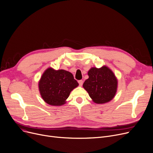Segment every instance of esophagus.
Masks as SVG:
<instances>
[{
	"mask_svg": "<svg viewBox=\"0 0 153 153\" xmlns=\"http://www.w3.org/2000/svg\"><path fill=\"white\" fill-rule=\"evenodd\" d=\"M78 82H79L80 86H82V84H83V81H82V80H79V81H78Z\"/></svg>",
	"mask_w": 153,
	"mask_h": 153,
	"instance_id": "34e87169",
	"label": "esophagus"
}]
</instances>
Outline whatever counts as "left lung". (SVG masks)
<instances>
[{
    "mask_svg": "<svg viewBox=\"0 0 153 153\" xmlns=\"http://www.w3.org/2000/svg\"><path fill=\"white\" fill-rule=\"evenodd\" d=\"M89 78L83 84V87L92 101L97 104L109 102L114 98L117 91V79L108 67L91 68L88 71Z\"/></svg>",
    "mask_w": 153,
    "mask_h": 153,
    "instance_id": "1",
    "label": "left lung"
}]
</instances>
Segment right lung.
<instances>
[{
    "label": "right lung",
    "instance_id": "right-lung-1",
    "mask_svg": "<svg viewBox=\"0 0 153 153\" xmlns=\"http://www.w3.org/2000/svg\"><path fill=\"white\" fill-rule=\"evenodd\" d=\"M78 85L70 72L63 69L55 70L52 68L45 71L38 82L42 99L53 106L64 105L71 92Z\"/></svg>",
    "mask_w": 153,
    "mask_h": 153
}]
</instances>
